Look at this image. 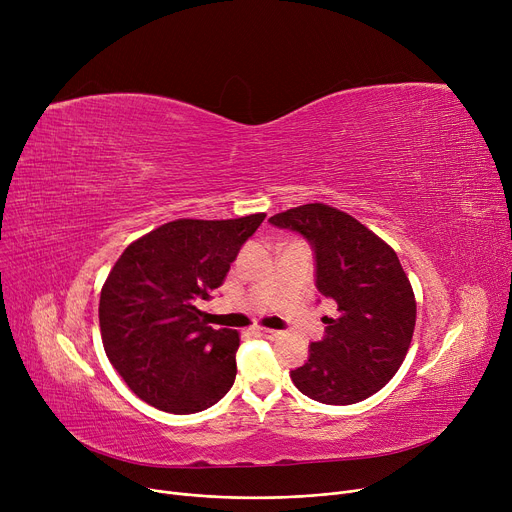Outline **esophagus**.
Listing matches in <instances>:
<instances>
[{"mask_svg":"<svg viewBox=\"0 0 512 512\" xmlns=\"http://www.w3.org/2000/svg\"><path fill=\"white\" fill-rule=\"evenodd\" d=\"M253 334H255V336H261V338H270V340L280 336V332H276V330H267V328H261V326L253 328Z\"/></svg>","mask_w":512,"mask_h":512,"instance_id":"obj_1","label":"esophagus"}]
</instances>
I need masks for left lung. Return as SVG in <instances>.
Here are the masks:
<instances>
[{
  "label": "left lung",
  "mask_w": 512,
  "mask_h": 512,
  "mask_svg": "<svg viewBox=\"0 0 512 512\" xmlns=\"http://www.w3.org/2000/svg\"><path fill=\"white\" fill-rule=\"evenodd\" d=\"M270 222L301 232L315 249L317 288L336 301L326 336L290 371L305 396L355 405L382 390L405 361L415 332L413 286L394 249L378 234L326 203L276 213Z\"/></svg>",
  "instance_id": "obj_1"
}]
</instances>
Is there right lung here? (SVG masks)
<instances>
[{"label": "right lung", "mask_w": 512, "mask_h": 512, "mask_svg": "<svg viewBox=\"0 0 512 512\" xmlns=\"http://www.w3.org/2000/svg\"><path fill=\"white\" fill-rule=\"evenodd\" d=\"M265 220H174L137 238L107 276L99 299L105 355L147 405L199 413L236 378V330L207 326L197 303L224 284L230 263Z\"/></svg>", "instance_id": "1"}]
</instances>
